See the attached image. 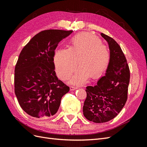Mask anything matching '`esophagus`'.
Returning <instances> with one entry per match:
<instances>
[{
    "instance_id": "esophagus-1",
    "label": "esophagus",
    "mask_w": 147,
    "mask_h": 147,
    "mask_svg": "<svg viewBox=\"0 0 147 147\" xmlns=\"http://www.w3.org/2000/svg\"><path fill=\"white\" fill-rule=\"evenodd\" d=\"M77 87H74V86H70V91H74V90H77Z\"/></svg>"
}]
</instances>
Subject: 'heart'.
Here are the masks:
<instances>
[{
  "label": "heart",
  "instance_id": "b5f03b06",
  "mask_svg": "<svg viewBox=\"0 0 147 147\" xmlns=\"http://www.w3.org/2000/svg\"><path fill=\"white\" fill-rule=\"evenodd\" d=\"M79 59L80 67L70 83L82 85L91 77H98L107 67L110 51L102 44L101 40L90 33L79 34L72 38L70 48L57 50L54 61L56 73L62 80H67L76 69Z\"/></svg>",
  "mask_w": 147,
  "mask_h": 147
}]
</instances>
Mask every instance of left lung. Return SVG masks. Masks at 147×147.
Here are the masks:
<instances>
[{
    "label": "left lung",
    "mask_w": 147,
    "mask_h": 147,
    "mask_svg": "<svg viewBox=\"0 0 147 147\" xmlns=\"http://www.w3.org/2000/svg\"><path fill=\"white\" fill-rule=\"evenodd\" d=\"M100 35L108 42L110 62L105 76L96 85L86 87L83 107L84 117L96 123L107 122L121 112L127 101L130 80L129 68L121 47L112 37Z\"/></svg>",
    "instance_id": "obj_1"
}]
</instances>
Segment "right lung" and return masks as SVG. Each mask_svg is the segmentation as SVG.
Segmentation results:
<instances>
[{"label": "right lung", "instance_id": "add662e5", "mask_svg": "<svg viewBox=\"0 0 147 147\" xmlns=\"http://www.w3.org/2000/svg\"><path fill=\"white\" fill-rule=\"evenodd\" d=\"M73 30L41 31L21 51L15 69V92L26 113L35 118L53 116L70 88L57 78L55 51Z\"/></svg>", "mask_w": 147, "mask_h": 147}]
</instances>
